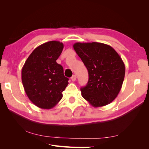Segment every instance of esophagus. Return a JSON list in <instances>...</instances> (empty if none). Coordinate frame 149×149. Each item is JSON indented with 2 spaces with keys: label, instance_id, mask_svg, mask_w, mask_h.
I'll return each instance as SVG.
<instances>
[{
  "label": "esophagus",
  "instance_id": "1",
  "mask_svg": "<svg viewBox=\"0 0 149 149\" xmlns=\"http://www.w3.org/2000/svg\"><path fill=\"white\" fill-rule=\"evenodd\" d=\"M76 78H77L76 75H72V77H71V79L72 81H76Z\"/></svg>",
  "mask_w": 149,
  "mask_h": 149
}]
</instances>
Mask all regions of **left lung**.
Returning <instances> with one entry per match:
<instances>
[{
  "mask_svg": "<svg viewBox=\"0 0 149 149\" xmlns=\"http://www.w3.org/2000/svg\"><path fill=\"white\" fill-rule=\"evenodd\" d=\"M73 47L88 69L89 79L81 88V95L94 107H102L115 99L124 79L125 68L113 47L91 42L74 44Z\"/></svg>",
  "mask_w": 149,
  "mask_h": 149,
  "instance_id": "obj_1",
  "label": "left lung"
}]
</instances>
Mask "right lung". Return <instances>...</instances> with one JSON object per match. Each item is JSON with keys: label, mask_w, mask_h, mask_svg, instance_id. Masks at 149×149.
I'll list each match as a JSON object with an SVG mask.
<instances>
[{"label": "right lung", "mask_w": 149, "mask_h": 149, "mask_svg": "<svg viewBox=\"0 0 149 149\" xmlns=\"http://www.w3.org/2000/svg\"><path fill=\"white\" fill-rule=\"evenodd\" d=\"M64 45L50 41L37 47L22 69V81L29 100L42 109L54 107L63 97L62 92L68 84L63 68L56 63Z\"/></svg>", "instance_id": "right-lung-1"}]
</instances>
